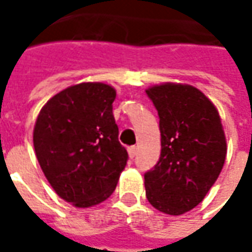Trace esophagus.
Wrapping results in <instances>:
<instances>
[{"instance_id":"esophagus-1","label":"esophagus","mask_w":252,"mask_h":252,"mask_svg":"<svg viewBox=\"0 0 252 252\" xmlns=\"http://www.w3.org/2000/svg\"><path fill=\"white\" fill-rule=\"evenodd\" d=\"M127 151H129V157H130V158H134V156L137 154V149H136V146H131V147H129Z\"/></svg>"}]
</instances>
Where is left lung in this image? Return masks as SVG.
<instances>
[{"label":"left lung","instance_id":"8db88e82","mask_svg":"<svg viewBox=\"0 0 252 252\" xmlns=\"http://www.w3.org/2000/svg\"><path fill=\"white\" fill-rule=\"evenodd\" d=\"M160 118L161 154L144 174L146 196L162 213L198 206L226 161L227 144L216 106L198 88L165 83L146 90Z\"/></svg>","mask_w":252,"mask_h":252}]
</instances>
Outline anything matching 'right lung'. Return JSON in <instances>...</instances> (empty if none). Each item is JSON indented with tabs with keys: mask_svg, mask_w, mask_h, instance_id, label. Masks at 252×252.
I'll use <instances>...</instances> for the list:
<instances>
[{
	"mask_svg": "<svg viewBox=\"0 0 252 252\" xmlns=\"http://www.w3.org/2000/svg\"><path fill=\"white\" fill-rule=\"evenodd\" d=\"M115 98L108 84L71 85L46 102L34 123V153L44 177L77 208L109 198L129 158L118 140Z\"/></svg>",
	"mask_w": 252,
	"mask_h": 252,
	"instance_id": "add662e5",
	"label": "right lung"
}]
</instances>
